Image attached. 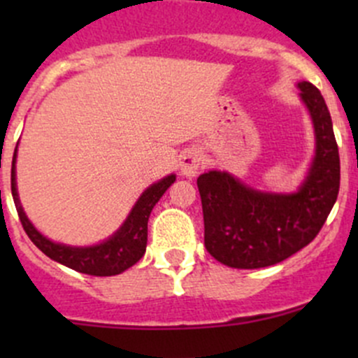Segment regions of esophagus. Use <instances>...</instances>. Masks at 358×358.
Returning a JSON list of instances; mask_svg holds the SVG:
<instances>
[{
  "instance_id": "34e87169",
  "label": "esophagus",
  "mask_w": 358,
  "mask_h": 358,
  "mask_svg": "<svg viewBox=\"0 0 358 358\" xmlns=\"http://www.w3.org/2000/svg\"><path fill=\"white\" fill-rule=\"evenodd\" d=\"M204 166V161H202V156L199 150H187L183 154L182 162H180V169H182V175L185 176H194L197 171Z\"/></svg>"
}]
</instances>
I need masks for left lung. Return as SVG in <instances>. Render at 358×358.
<instances>
[{
	"mask_svg": "<svg viewBox=\"0 0 358 358\" xmlns=\"http://www.w3.org/2000/svg\"><path fill=\"white\" fill-rule=\"evenodd\" d=\"M315 128L312 169L296 194H263L229 173L197 178L204 215V246L232 268L275 265L308 246L326 223L339 192V152L333 121L319 88L299 83Z\"/></svg>",
	"mask_w": 358,
	"mask_h": 358,
	"instance_id": "obj_1",
	"label": "left lung"
}]
</instances>
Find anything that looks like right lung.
Wrapping results in <instances>:
<instances>
[{
    "instance_id": "obj_1",
    "label": "right lung",
    "mask_w": 358,
    "mask_h": 358,
    "mask_svg": "<svg viewBox=\"0 0 358 358\" xmlns=\"http://www.w3.org/2000/svg\"><path fill=\"white\" fill-rule=\"evenodd\" d=\"M15 157L17 149L12 161V196L17 213H19L20 223H22L29 239L36 244V248L41 249L48 258L62 263V265L76 270V272L96 277L117 275V273L124 272L126 268L133 266L142 258L147 248V223H149L150 211L156 206V202L161 199L162 194L168 190V187L176 180L175 175H169L162 178L161 182L149 187L142 194L135 208L131 209L124 225L109 241L92 248H71L64 246V244H55L46 239V237H43L27 220L19 202V194H17L15 187Z\"/></svg>"
}]
</instances>
